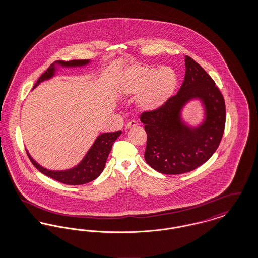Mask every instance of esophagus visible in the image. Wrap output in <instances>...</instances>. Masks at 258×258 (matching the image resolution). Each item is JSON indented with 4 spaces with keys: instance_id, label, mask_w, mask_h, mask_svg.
<instances>
[{
    "instance_id": "esophagus-1",
    "label": "esophagus",
    "mask_w": 258,
    "mask_h": 258,
    "mask_svg": "<svg viewBox=\"0 0 258 258\" xmlns=\"http://www.w3.org/2000/svg\"><path fill=\"white\" fill-rule=\"evenodd\" d=\"M137 124H138V123H136L135 121H131V122H128V123H126L125 128H126V130H130V128H132V127H135Z\"/></svg>"
}]
</instances>
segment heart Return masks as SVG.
I'll return each mask as SVG.
<instances>
[{"label": "heart", "instance_id": "b5f03b06", "mask_svg": "<svg viewBox=\"0 0 258 258\" xmlns=\"http://www.w3.org/2000/svg\"><path fill=\"white\" fill-rule=\"evenodd\" d=\"M178 75L170 67L156 68L133 64L123 71L118 89L128 98H135L136 107L142 112H157L173 98L178 87Z\"/></svg>", "mask_w": 258, "mask_h": 258}]
</instances>
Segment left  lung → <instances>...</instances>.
Listing matches in <instances>:
<instances>
[{
    "label": "left lung",
    "instance_id": "left-lung-1",
    "mask_svg": "<svg viewBox=\"0 0 258 258\" xmlns=\"http://www.w3.org/2000/svg\"><path fill=\"white\" fill-rule=\"evenodd\" d=\"M185 74L178 94L160 110L144 112L148 164L162 174L192 171L213 156L221 143L225 125V104L214 80L195 60L185 56ZM199 100L205 118L197 127L181 118L184 106Z\"/></svg>",
    "mask_w": 258,
    "mask_h": 258
}]
</instances>
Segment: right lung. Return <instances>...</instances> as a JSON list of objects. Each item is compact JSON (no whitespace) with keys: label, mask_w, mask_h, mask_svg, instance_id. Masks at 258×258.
<instances>
[{"label":"right lung","mask_w":258,"mask_h":258,"mask_svg":"<svg viewBox=\"0 0 258 258\" xmlns=\"http://www.w3.org/2000/svg\"><path fill=\"white\" fill-rule=\"evenodd\" d=\"M90 60H74V61H56L51 64L49 69L40 75L37 83L33 89L38 86L41 82L49 80L58 70L59 67L61 68H80L84 67L90 63ZM122 132H115V133H106L98 135L97 139L95 140L94 144L89 149L85 157L82 160L74 166L73 168L66 169V170H49L32 158V156L27 151L28 157L35 165L37 170L41 172L42 174L48 176L50 178L62 183V184H72V185H78V184H87L95 179H97L100 173L103 171L106 160L110 153L112 145L114 141L121 135Z\"/></svg>","instance_id":"obj_1"}]
</instances>
